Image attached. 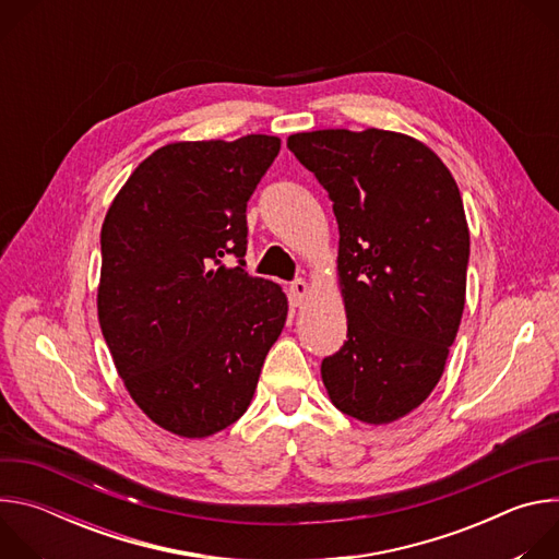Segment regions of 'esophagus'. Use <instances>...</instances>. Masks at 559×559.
I'll return each mask as SVG.
<instances>
[{
  "label": "esophagus",
  "instance_id": "34e87169",
  "mask_svg": "<svg viewBox=\"0 0 559 559\" xmlns=\"http://www.w3.org/2000/svg\"><path fill=\"white\" fill-rule=\"evenodd\" d=\"M309 294V285L302 278H296L289 283V300L294 307H300Z\"/></svg>",
  "mask_w": 559,
  "mask_h": 559
}]
</instances>
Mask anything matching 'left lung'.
I'll return each instance as SVG.
<instances>
[{
    "label": "left lung",
    "mask_w": 559,
    "mask_h": 559,
    "mask_svg": "<svg viewBox=\"0 0 559 559\" xmlns=\"http://www.w3.org/2000/svg\"><path fill=\"white\" fill-rule=\"evenodd\" d=\"M332 201L347 341L323 358L332 403L367 425L407 416L438 384L466 292L460 190L420 141L369 128L287 139Z\"/></svg>",
    "instance_id": "8db88e82"
}]
</instances>
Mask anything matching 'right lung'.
<instances>
[{
	"label": "right lung",
	"mask_w": 559,
	"mask_h": 559,
	"mask_svg": "<svg viewBox=\"0 0 559 559\" xmlns=\"http://www.w3.org/2000/svg\"><path fill=\"white\" fill-rule=\"evenodd\" d=\"M278 150L267 134L170 143L106 214L99 325L132 401L177 436L205 438L241 418L283 332V289L250 276L243 259L248 201Z\"/></svg>",
	"instance_id": "right-lung-1"
}]
</instances>
